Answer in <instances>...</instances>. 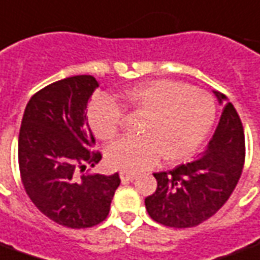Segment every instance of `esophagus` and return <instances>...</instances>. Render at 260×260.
Wrapping results in <instances>:
<instances>
[{
  "mask_svg": "<svg viewBox=\"0 0 260 260\" xmlns=\"http://www.w3.org/2000/svg\"><path fill=\"white\" fill-rule=\"evenodd\" d=\"M120 178H121V181L123 182L132 181V180L136 178V174H133V173H126V171H121V173H120Z\"/></svg>",
  "mask_w": 260,
  "mask_h": 260,
  "instance_id": "obj_1",
  "label": "esophagus"
}]
</instances>
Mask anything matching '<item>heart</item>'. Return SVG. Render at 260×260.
<instances>
[{
    "label": "heart",
    "mask_w": 260,
    "mask_h": 260,
    "mask_svg": "<svg viewBox=\"0 0 260 260\" xmlns=\"http://www.w3.org/2000/svg\"><path fill=\"white\" fill-rule=\"evenodd\" d=\"M121 107L143 116L137 127L139 137L120 139L106 150L113 168L136 173L151 167L155 161H177L195 151L207 137L216 114L209 93L175 80H151L123 93ZM87 119L94 136L112 140L123 123V111L110 98L92 100Z\"/></svg>",
    "instance_id": "heart-1"
}]
</instances>
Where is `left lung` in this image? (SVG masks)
I'll return each instance as SVG.
<instances>
[{"mask_svg":"<svg viewBox=\"0 0 260 260\" xmlns=\"http://www.w3.org/2000/svg\"><path fill=\"white\" fill-rule=\"evenodd\" d=\"M222 103L226 98L215 92ZM245 164L242 121L232 103L223 107L205 151L174 170L154 173L157 189L146 198L155 222L170 228H192L215 215L228 201Z\"/></svg>","mask_w":260,"mask_h":260,"instance_id":"left-lung-1","label":"left lung"}]
</instances>
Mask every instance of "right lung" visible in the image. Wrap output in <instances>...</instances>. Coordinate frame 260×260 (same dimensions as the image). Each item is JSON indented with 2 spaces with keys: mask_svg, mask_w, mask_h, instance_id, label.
I'll list each match as a JSON object with an SVG mask.
<instances>
[{
  "mask_svg": "<svg viewBox=\"0 0 260 260\" xmlns=\"http://www.w3.org/2000/svg\"><path fill=\"white\" fill-rule=\"evenodd\" d=\"M98 80L90 75L45 86L25 107L18 139L21 181L34 205L58 225L90 228L109 215L119 173L82 174L102 160L86 107Z\"/></svg>",
  "mask_w": 260,
  "mask_h": 260,
  "instance_id": "obj_1",
  "label": "right lung"
}]
</instances>
